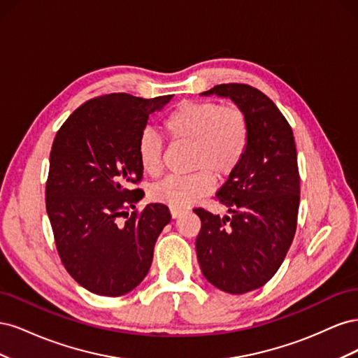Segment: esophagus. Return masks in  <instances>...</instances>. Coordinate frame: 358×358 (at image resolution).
I'll return each instance as SVG.
<instances>
[{
  "instance_id": "obj_1",
  "label": "esophagus",
  "mask_w": 358,
  "mask_h": 358,
  "mask_svg": "<svg viewBox=\"0 0 358 358\" xmlns=\"http://www.w3.org/2000/svg\"><path fill=\"white\" fill-rule=\"evenodd\" d=\"M170 213L173 218H178V216H180L183 213V209H178V208H170Z\"/></svg>"
}]
</instances>
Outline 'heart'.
I'll use <instances>...</instances> for the list:
<instances>
[{"label": "heart", "instance_id": "b5f03b06", "mask_svg": "<svg viewBox=\"0 0 358 358\" xmlns=\"http://www.w3.org/2000/svg\"><path fill=\"white\" fill-rule=\"evenodd\" d=\"M162 131L175 142L191 143V175L169 176L152 188L150 196L170 208L183 209L209 194L213 176H227L241 164L249 143V124L241 107L215 101H182L161 124ZM137 158L149 176L162 170V143L150 131L137 142Z\"/></svg>", "mask_w": 358, "mask_h": 358}]
</instances>
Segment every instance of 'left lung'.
Segmentation results:
<instances>
[{"label": "left lung", "mask_w": 358, "mask_h": 358, "mask_svg": "<svg viewBox=\"0 0 358 358\" xmlns=\"http://www.w3.org/2000/svg\"><path fill=\"white\" fill-rule=\"evenodd\" d=\"M201 95L230 99L249 124L246 154L215 196L229 215L194 209L201 220L196 249L204 278L221 291L245 294L273 278L294 239L300 203L294 136L276 104L252 86L224 83Z\"/></svg>", "instance_id": "left-lung-1"}]
</instances>
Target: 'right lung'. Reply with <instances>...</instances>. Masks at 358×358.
<instances>
[{"mask_svg": "<svg viewBox=\"0 0 358 358\" xmlns=\"http://www.w3.org/2000/svg\"><path fill=\"white\" fill-rule=\"evenodd\" d=\"M171 96H96L76 109L53 140L46 210L64 267L94 294L124 296L142 282L171 220L161 203L128 215L145 196L131 188L143 178L138 137Z\"/></svg>", "mask_w": 358, "mask_h": 358, "instance_id": "right-lung-1", "label": "right lung"}]
</instances>
